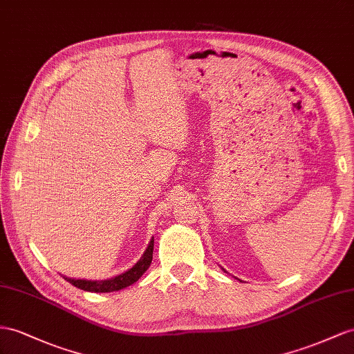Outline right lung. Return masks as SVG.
<instances>
[{
  "label": "right lung",
  "instance_id": "obj_1",
  "mask_svg": "<svg viewBox=\"0 0 354 354\" xmlns=\"http://www.w3.org/2000/svg\"><path fill=\"white\" fill-rule=\"evenodd\" d=\"M152 251H153V238L151 239L147 251L143 252V256L140 260L136 263L131 269L125 270L124 274L118 275L111 279H102V281H91V279H75V278H67L70 284H73L75 287L85 290V292H93V293H109V292H118V290H122L125 287H129L134 284L138 281L147 269L149 268L151 261H152Z\"/></svg>",
  "mask_w": 354,
  "mask_h": 354
}]
</instances>
